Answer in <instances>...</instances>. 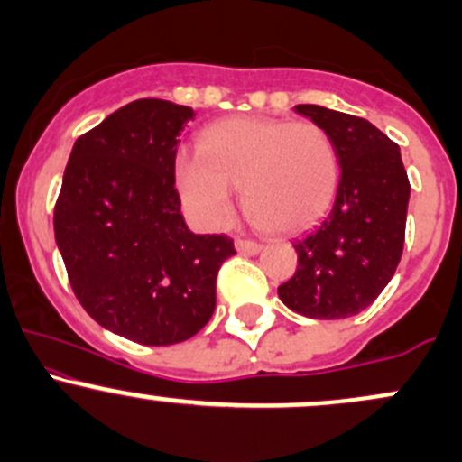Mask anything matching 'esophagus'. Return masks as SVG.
I'll return each mask as SVG.
<instances>
[{"instance_id":"1","label":"esophagus","mask_w":462,"mask_h":462,"mask_svg":"<svg viewBox=\"0 0 462 462\" xmlns=\"http://www.w3.org/2000/svg\"><path fill=\"white\" fill-rule=\"evenodd\" d=\"M236 249L245 256H256L261 252V243L252 241V238H236Z\"/></svg>"}]
</instances>
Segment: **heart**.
<instances>
[{
	"label": "heart",
	"instance_id": "b5f03b06",
	"mask_svg": "<svg viewBox=\"0 0 462 462\" xmlns=\"http://www.w3.org/2000/svg\"><path fill=\"white\" fill-rule=\"evenodd\" d=\"M198 150L180 153L176 182L206 224L232 213L235 187L258 224L284 235L319 221L337 198V143L312 121L226 116L201 130Z\"/></svg>",
	"mask_w": 462,
	"mask_h": 462
}]
</instances>
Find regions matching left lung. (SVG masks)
<instances>
[{"mask_svg":"<svg viewBox=\"0 0 462 462\" xmlns=\"http://www.w3.org/2000/svg\"><path fill=\"white\" fill-rule=\"evenodd\" d=\"M295 110L332 134L341 180L326 219L295 241L298 269L278 295L310 319H343L374 304L393 278L411 182L397 143L367 119L312 104Z\"/></svg>","mask_w":462,"mask_h":462,"instance_id":"1","label":"left lung"}]
</instances>
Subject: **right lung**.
I'll use <instances>...</instances> for the list:
<instances>
[{"mask_svg":"<svg viewBox=\"0 0 462 462\" xmlns=\"http://www.w3.org/2000/svg\"><path fill=\"white\" fill-rule=\"evenodd\" d=\"M189 106L136 99L73 145L54 232L82 309L106 330L173 346L217 304V273L235 256L226 235H193L180 213L178 134Z\"/></svg>","mask_w":462,"mask_h":462,"instance_id":"add662e5","label":"right lung"}]
</instances>
